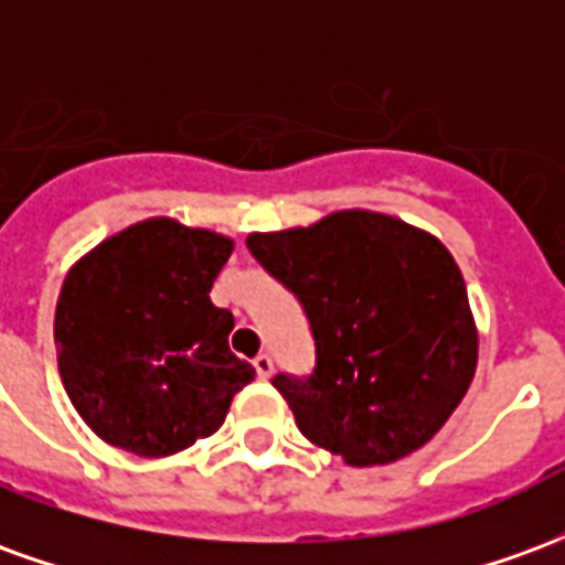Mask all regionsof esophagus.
<instances>
[{"instance_id": "34e87169", "label": "esophagus", "mask_w": 565, "mask_h": 565, "mask_svg": "<svg viewBox=\"0 0 565 565\" xmlns=\"http://www.w3.org/2000/svg\"><path fill=\"white\" fill-rule=\"evenodd\" d=\"M254 369H257L259 379H271V372H275V363H271L269 354H257V356H254Z\"/></svg>"}]
</instances>
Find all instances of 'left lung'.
Listing matches in <instances>:
<instances>
[{
  "mask_svg": "<svg viewBox=\"0 0 565 565\" xmlns=\"http://www.w3.org/2000/svg\"><path fill=\"white\" fill-rule=\"evenodd\" d=\"M315 335L306 379L275 375L302 436L348 466H384L436 436L478 363L469 296L433 235L375 211L247 235Z\"/></svg>",
  "mask_w": 565,
  "mask_h": 565,
  "instance_id": "8db88e82",
  "label": "left lung"
}]
</instances>
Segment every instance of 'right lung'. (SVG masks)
I'll return each mask as SVG.
<instances>
[{"mask_svg":"<svg viewBox=\"0 0 565 565\" xmlns=\"http://www.w3.org/2000/svg\"><path fill=\"white\" fill-rule=\"evenodd\" d=\"M233 242L153 217L72 266L54 318L60 379L96 436L166 457L211 436L254 366L230 351L211 287Z\"/></svg>","mask_w":565,"mask_h":565,"instance_id":"add662e5","label":"right lung"}]
</instances>
